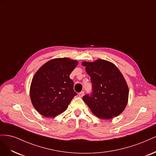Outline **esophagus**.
<instances>
[{"label":"esophagus","mask_w":156,"mask_h":156,"mask_svg":"<svg viewBox=\"0 0 156 156\" xmlns=\"http://www.w3.org/2000/svg\"><path fill=\"white\" fill-rule=\"evenodd\" d=\"M84 91H81V92H79V97L82 98V97L84 96Z\"/></svg>","instance_id":"34e87169"}]
</instances>
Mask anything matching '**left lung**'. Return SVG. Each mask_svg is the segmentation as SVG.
Here are the masks:
<instances>
[{"label":"left lung","mask_w":156,"mask_h":156,"mask_svg":"<svg viewBox=\"0 0 156 156\" xmlns=\"http://www.w3.org/2000/svg\"><path fill=\"white\" fill-rule=\"evenodd\" d=\"M90 77L92 92L84 96L83 101L96 116L111 119L123 112L128 101L129 89L123 75L116 66L99 59L83 62Z\"/></svg>","instance_id":"1"}]
</instances>
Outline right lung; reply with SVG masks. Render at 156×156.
Masks as SVG:
<instances>
[{
	"instance_id": "add662e5",
	"label": "right lung",
	"mask_w": 156,
	"mask_h": 156,
	"mask_svg": "<svg viewBox=\"0 0 156 156\" xmlns=\"http://www.w3.org/2000/svg\"><path fill=\"white\" fill-rule=\"evenodd\" d=\"M78 62L68 58L48 61L32 80L30 96L33 106L45 117H55L66 110L77 93L69 75Z\"/></svg>"
}]
</instances>
